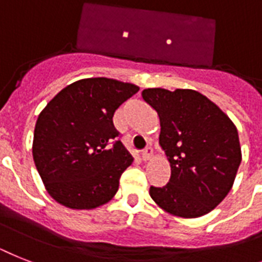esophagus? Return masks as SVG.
Here are the masks:
<instances>
[{"mask_svg":"<svg viewBox=\"0 0 262 262\" xmlns=\"http://www.w3.org/2000/svg\"><path fill=\"white\" fill-rule=\"evenodd\" d=\"M152 155H153L152 148H146V149L142 152V160L144 161L150 160V159H152Z\"/></svg>","mask_w":262,"mask_h":262,"instance_id":"34e87169","label":"esophagus"}]
</instances>
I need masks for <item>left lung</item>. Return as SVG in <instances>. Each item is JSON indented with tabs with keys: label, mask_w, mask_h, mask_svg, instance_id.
Instances as JSON below:
<instances>
[{
	"label": "left lung",
	"mask_w": 262,
	"mask_h": 262,
	"mask_svg": "<svg viewBox=\"0 0 262 262\" xmlns=\"http://www.w3.org/2000/svg\"><path fill=\"white\" fill-rule=\"evenodd\" d=\"M141 95L160 118L159 142L171 165L168 184L150 187V198L171 215H205L234 183L242 159L237 127L195 90L145 89Z\"/></svg>",
	"instance_id": "1"
}]
</instances>
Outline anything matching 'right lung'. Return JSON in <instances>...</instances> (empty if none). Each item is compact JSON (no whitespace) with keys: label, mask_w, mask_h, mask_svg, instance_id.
Segmentation results:
<instances>
[{"label":"right lung","mask_w":262,"mask_h":262,"mask_svg":"<svg viewBox=\"0 0 262 262\" xmlns=\"http://www.w3.org/2000/svg\"><path fill=\"white\" fill-rule=\"evenodd\" d=\"M140 87L87 78L57 93L36 121L32 155L47 192L74 210L112 201L133 157L117 140L113 116Z\"/></svg>","instance_id":"obj_1"}]
</instances>
